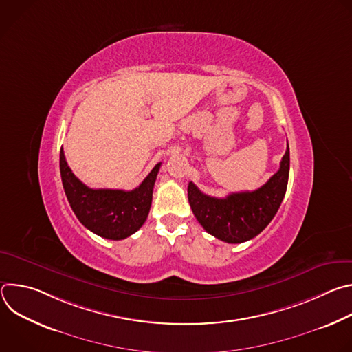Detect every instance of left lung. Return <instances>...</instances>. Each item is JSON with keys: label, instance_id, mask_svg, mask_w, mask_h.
I'll use <instances>...</instances> for the list:
<instances>
[{"label": "left lung", "instance_id": "obj_1", "mask_svg": "<svg viewBox=\"0 0 352 352\" xmlns=\"http://www.w3.org/2000/svg\"><path fill=\"white\" fill-rule=\"evenodd\" d=\"M288 174L289 147L287 146L278 171L256 190L213 197L189 182L190 209L200 226L213 236L228 243L249 241L261 234L276 216L287 190Z\"/></svg>", "mask_w": 352, "mask_h": 352}]
</instances>
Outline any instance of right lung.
<instances>
[{
  "label": "right lung",
  "instance_id": "right-lung-1",
  "mask_svg": "<svg viewBox=\"0 0 352 352\" xmlns=\"http://www.w3.org/2000/svg\"><path fill=\"white\" fill-rule=\"evenodd\" d=\"M160 166L156 164L133 190L91 189L71 171L63 147L60 152L63 186L75 216L91 232L114 241L128 238L146 221Z\"/></svg>",
  "mask_w": 352,
  "mask_h": 352
}]
</instances>
